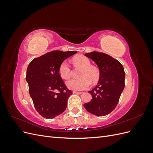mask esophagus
Masks as SVG:
<instances>
[{
  "label": "esophagus",
  "mask_w": 153,
  "mask_h": 153,
  "mask_svg": "<svg viewBox=\"0 0 153 153\" xmlns=\"http://www.w3.org/2000/svg\"><path fill=\"white\" fill-rule=\"evenodd\" d=\"M73 94H82V92H78V91H73Z\"/></svg>",
  "instance_id": "1"
}]
</instances>
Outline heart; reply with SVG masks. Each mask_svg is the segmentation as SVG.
<instances>
[{"instance_id":"heart-1","label":"heart","mask_w":153,"mask_h":153,"mask_svg":"<svg viewBox=\"0 0 153 153\" xmlns=\"http://www.w3.org/2000/svg\"><path fill=\"white\" fill-rule=\"evenodd\" d=\"M74 64L83 68L80 74L81 78H73L66 82L67 87L71 90L82 91L88 89L91 85V80L96 82L98 80L100 73L96 68L91 66L89 59L84 55H78L73 59ZM59 74L63 79L71 77V70L66 61H62L59 67Z\"/></svg>"}]
</instances>
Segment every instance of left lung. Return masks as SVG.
<instances>
[{
    "label": "left lung",
    "mask_w": 153,
    "mask_h": 153,
    "mask_svg": "<svg viewBox=\"0 0 153 153\" xmlns=\"http://www.w3.org/2000/svg\"><path fill=\"white\" fill-rule=\"evenodd\" d=\"M85 55L98 66L100 78L97 85L89 91L92 97L91 101L84 106L89 112L97 116H104L116 107L124 90V68L117 60L107 54L92 52Z\"/></svg>",
    "instance_id": "left-lung-1"
}]
</instances>
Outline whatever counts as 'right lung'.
Here are the masks:
<instances>
[{
  "label": "right lung",
  "mask_w": 153,
  "mask_h": 153,
  "mask_svg": "<svg viewBox=\"0 0 153 153\" xmlns=\"http://www.w3.org/2000/svg\"><path fill=\"white\" fill-rule=\"evenodd\" d=\"M76 51L56 50L34 59L27 69L26 81L35 108L41 116L53 119L67 107L72 92L66 87L59 74V67Z\"/></svg>",
  "instance_id": "1"
}]
</instances>
